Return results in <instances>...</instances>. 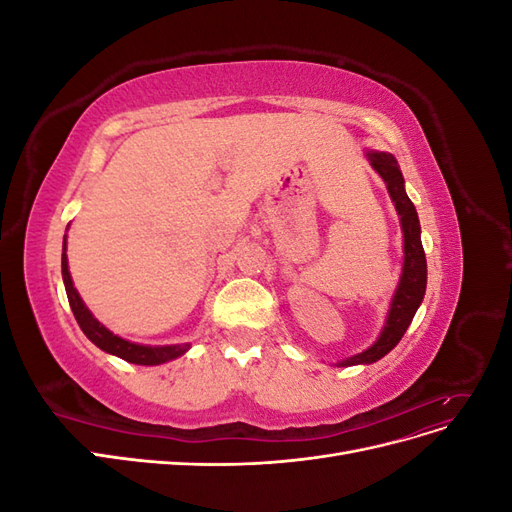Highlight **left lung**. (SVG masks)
I'll list each match as a JSON object with an SVG mask.
<instances>
[{
  "label": "left lung",
  "mask_w": 512,
  "mask_h": 512,
  "mask_svg": "<svg viewBox=\"0 0 512 512\" xmlns=\"http://www.w3.org/2000/svg\"><path fill=\"white\" fill-rule=\"evenodd\" d=\"M365 156L369 164L374 166L376 173L384 179L386 190H389L391 200L399 213L401 230H404V269H401L399 284L393 294V301L389 307V314H386V322L380 337L361 354H354L350 359L339 361L337 365L342 367L376 363L384 354H389L408 331L418 305L423 303L427 288V260L421 243V224H418L416 209L406 194L404 175H401L399 164L395 156L386 151H367Z\"/></svg>",
  "instance_id": "left-lung-1"
}]
</instances>
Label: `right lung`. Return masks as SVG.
I'll list each match as a JSON object with an SVG mask.
<instances>
[{
  "label": "right lung",
  "mask_w": 512,
  "mask_h": 512,
  "mask_svg": "<svg viewBox=\"0 0 512 512\" xmlns=\"http://www.w3.org/2000/svg\"><path fill=\"white\" fill-rule=\"evenodd\" d=\"M61 275H64V286H66V294H68V301L72 307V314L79 322L81 331L94 342L100 350L108 352V354H115L119 359L134 363V365H162L166 361H173L177 356L185 354L190 348V344H175V346H141V344H134L128 342V339H123L115 333L108 331L104 324H100L94 314L89 312L87 305L83 303V299L79 297V292H76L74 284H72V277L68 271V256H66V237H64V254H61Z\"/></svg>",
  "instance_id": "obj_1"
}]
</instances>
